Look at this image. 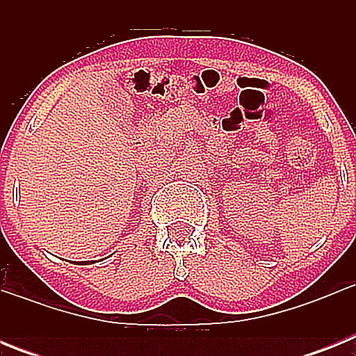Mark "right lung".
I'll use <instances>...</instances> for the list:
<instances>
[{"label":"right lung","mask_w":356,"mask_h":356,"mask_svg":"<svg viewBox=\"0 0 356 356\" xmlns=\"http://www.w3.org/2000/svg\"><path fill=\"white\" fill-rule=\"evenodd\" d=\"M85 264H89V260H87V262H83V266H85Z\"/></svg>","instance_id":"right-lung-1"}]
</instances>
